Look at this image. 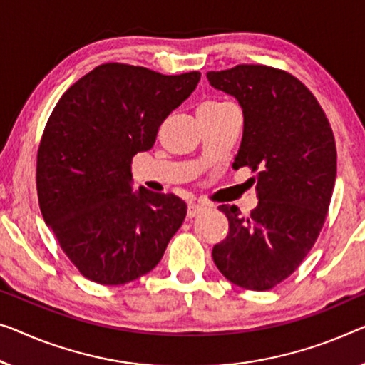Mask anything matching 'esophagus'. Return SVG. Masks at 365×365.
Wrapping results in <instances>:
<instances>
[{
    "instance_id": "esophagus-1",
    "label": "esophagus",
    "mask_w": 365,
    "mask_h": 365,
    "mask_svg": "<svg viewBox=\"0 0 365 365\" xmlns=\"http://www.w3.org/2000/svg\"><path fill=\"white\" fill-rule=\"evenodd\" d=\"M205 210H206V206H203V205L190 203V205H188V210H187V216H188V217H197L198 215L203 213Z\"/></svg>"
}]
</instances>
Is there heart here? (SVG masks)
I'll return each instance as SVG.
<instances>
[{
    "instance_id": "obj_1",
    "label": "heart",
    "mask_w": 365,
    "mask_h": 365,
    "mask_svg": "<svg viewBox=\"0 0 365 365\" xmlns=\"http://www.w3.org/2000/svg\"><path fill=\"white\" fill-rule=\"evenodd\" d=\"M226 106H230V103L208 101V103H205V105H201L198 111H203V113H215V111L222 110V108H226Z\"/></svg>"
}]
</instances>
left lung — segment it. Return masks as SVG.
<instances>
[{"label":"left lung","instance_id":"left-lung-1","mask_svg":"<svg viewBox=\"0 0 365 365\" xmlns=\"http://www.w3.org/2000/svg\"><path fill=\"white\" fill-rule=\"evenodd\" d=\"M206 77L242 108L232 167L257 172L259 197L247 216L220 206L230 232L213 247V260L235 285L270 290L298 269L324 225L336 180L333 129L312 91L284 70L236 65Z\"/></svg>","mask_w":365,"mask_h":365}]
</instances>
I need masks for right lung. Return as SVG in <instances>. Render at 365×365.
<instances>
[{
    "label": "right lung",
    "mask_w": 365,
    "mask_h": 365,
    "mask_svg": "<svg viewBox=\"0 0 365 365\" xmlns=\"http://www.w3.org/2000/svg\"><path fill=\"white\" fill-rule=\"evenodd\" d=\"M201 73L103 63L65 91L37 150L41 213L86 279L123 285L160 262L187 216L172 193L133 192L130 162L197 88Z\"/></svg>",
    "instance_id": "add662e5"
}]
</instances>
